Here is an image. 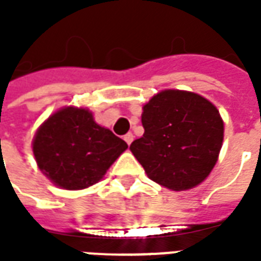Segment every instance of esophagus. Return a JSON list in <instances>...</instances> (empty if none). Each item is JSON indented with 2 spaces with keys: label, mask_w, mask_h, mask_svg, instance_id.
Segmentation results:
<instances>
[{
  "label": "esophagus",
  "mask_w": 261,
  "mask_h": 261,
  "mask_svg": "<svg viewBox=\"0 0 261 261\" xmlns=\"http://www.w3.org/2000/svg\"><path fill=\"white\" fill-rule=\"evenodd\" d=\"M123 139H125V142H126L127 145L130 146V143H132V142H134V135H132V134H127V135H125V136H123Z\"/></svg>",
  "instance_id": "esophagus-1"
}]
</instances>
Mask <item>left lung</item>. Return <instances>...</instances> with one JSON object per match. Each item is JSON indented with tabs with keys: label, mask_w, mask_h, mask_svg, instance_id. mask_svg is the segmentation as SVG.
<instances>
[{
	"label": "left lung",
	"mask_w": 261,
	"mask_h": 261,
	"mask_svg": "<svg viewBox=\"0 0 261 261\" xmlns=\"http://www.w3.org/2000/svg\"><path fill=\"white\" fill-rule=\"evenodd\" d=\"M145 134L130 151L147 177L171 191L199 186L215 167L223 142V121L199 94L163 90L143 105Z\"/></svg>",
	"instance_id": "obj_1"
}]
</instances>
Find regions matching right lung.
Instances as JSON below:
<instances>
[{"instance_id": "add662e5", "label": "right lung", "mask_w": 261, "mask_h": 261, "mask_svg": "<svg viewBox=\"0 0 261 261\" xmlns=\"http://www.w3.org/2000/svg\"><path fill=\"white\" fill-rule=\"evenodd\" d=\"M127 149L125 140L94 121L91 111L64 107L51 114L32 140L40 171L63 190L77 191L97 184Z\"/></svg>"}]
</instances>
